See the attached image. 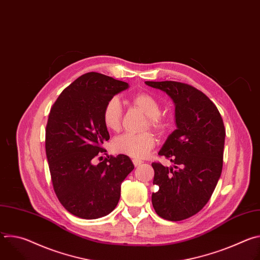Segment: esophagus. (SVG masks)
<instances>
[{"label":"esophagus","mask_w":260,"mask_h":260,"mask_svg":"<svg viewBox=\"0 0 260 260\" xmlns=\"http://www.w3.org/2000/svg\"><path fill=\"white\" fill-rule=\"evenodd\" d=\"M133 164H134L135 167H139L140 165L143 164V161L142 160H138V159H133Z\"/></svg>","instance_id":"obj_1"}]
</instances>
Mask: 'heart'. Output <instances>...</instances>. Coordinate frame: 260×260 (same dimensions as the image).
<instances>
[{
  "instance_id": "heart-1",
  "label": "heart",
  "mask_w": 260,
  "mask_h": 260,
  "mask_svg": "<svg viewBox=\"0 0 260 260\" xmlns=\"http://www.w3.org/2000/svg\"><path fill=\"white\" fill-rule=\"evenodd\" d=\"M132 104L140 109L148 117L149 125L156 129L161 131L165 128L166 123L160 115L161 107L158 101L149 93L140 92L132 98ZM121 105L117 98H111L104 106L103 109V122L105 126L116 132L121 126ZM155 139L152 134L145 133L141 135L123 134L116 137L112 141V150L119 154H124L133 158L141 159L148 155L154 147Z\"/></svg>"
}]
</instances>
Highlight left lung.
Returning <instances> with one entry per match:
<instances>
[{"label":"left lung","instance_id":"1","mask_svg":"<svg viewBox=\"0 0 260 260\" xmlns=\"http://www.w3.org/2000/svg\"><path fill=\"white\" fill-rule=\"evenodd\" d=\"M175 103V129L158 155L174 167L153 162L152 205L158 216L181 221L200 212L209 202L223 165L225 127L214 103L196 87L176 81H146Z\"/></svg>","mask_w":260,"mask_h":260}]
</instances>
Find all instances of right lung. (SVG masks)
Here are the masks:
<instances>
[{"label":"right lung","instance_id":"1","mask_svg":"<svg viewBox=\"0 0 260 260\" xmlns=\"http://www.w3.org/2000/svg\"><path fill=\"white\" fill-rule=\"evenodd\" d=\"M126 88V82L86 73L63 89L50 109L45 148L53 189L64 209L77 217L96 219L112 212L122 181L134 170L124 154L93 164L110 139L104 106Z\"/></svg>","mask_w":260,"mask_h":260}]
</instances>
